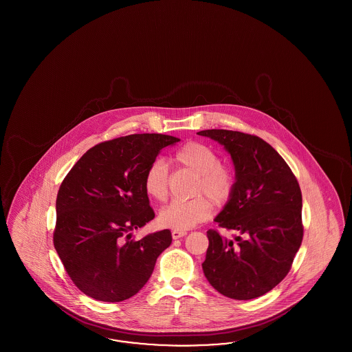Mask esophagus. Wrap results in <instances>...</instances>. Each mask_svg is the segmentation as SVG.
<instances>
[{
  "mask_svg": "<svg viewBox=\"0 0 352 352\" xmlns=\"http://www.w3.org/2000/svg\"><path fill=\"white\" fill-rule=\"evenodd\" d=\"M187 232L186 231H183V230H173L171 231V236H173V239L174 240H177V239H181L183 236H186Z\"/></svg>",
  "mask_w": 352,
  "mask_h": 352,
  "instance_id": "obj_1",
  "label": "esophagus"
}]
</instances>
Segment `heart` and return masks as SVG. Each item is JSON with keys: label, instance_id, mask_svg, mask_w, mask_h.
Segmentation results:
<instances>
[{"label": "heart", "instance_id": "b5f03b06", "mask_svg": "<svg viewBox=\"0 0 352 352\" xmlns=\"http://www.w3.org/2000/svg\"><path fill=\"white\" fill-rule=\"evenodd\" d=\"M175 160L182 166L197 174L196 193L208 195L214 203L223 204L231 197L234 188V174L221 164V157L213 148L199 142H190L177 151ZM143 187L149 197L162 201L168 196L169 168L162 159L152 161L144 173ZM212 201L199 195L192 200H173L159 213V222L174 230H188L209 218Z\"/></svg>", "mask_w": 352, "mask_h": 352}]
</instances>
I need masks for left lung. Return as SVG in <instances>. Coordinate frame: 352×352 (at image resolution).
<instances>
[{
	"instance_id": "obj_1",
	"label": "left lung",
	"mask_w": 352,
	"mask_h": 352,
	"mask_svg": "<svg viewBox=\"0 0 352 352\" xmlns=\"http://www.w3.org/2000/svg\"><path fill=\"white\" fill-rule=\"evenodd\" d=\"M223 144L234 161V188L215 222L203 270L215 290L239 300L261 297L288 275L303 239L302 192L285 160L263 139L241 131L197 133Z\"/></svg>"
}]
</instances>
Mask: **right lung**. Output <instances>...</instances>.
Instances as JSON below:
<instances>
[{"mask_svg":"<svg viewBox=\"0 0 352 352\" xmlns=\"http://www.w3.org/2000/svg\"><path fill=\"white\" fill-rule=\"evenodd\" d=\"M181 139L131 134L89 149L65 175L56 196L53 241L77 288L102 302L135 296L157 256L171 244L169 230L134 240L131 231L155 218L143 177L161 149Z\"/></svg>","mask_w":352,"mask_h":352,"instance_id":"obj_1","label":"right lung"}]
</instances>
